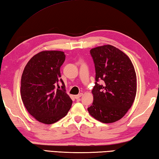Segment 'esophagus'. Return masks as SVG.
Returning <instances> with one entry per match:
<instances>
[{
  "instance_id": "34e87169",
  "label": "esophagus",
  "mask_w": 159,
  "mask_h": 159,
  "mask_svg": "<svg viewBox=\"0 0 159 159\" xmlns=\"http://www.w3.org/2000/svg\"><path fill=\"white\" fill-rule=\"evenodd\" d=\"M81 96H83V93H80L79 94H77V95H75V98H76V99H79Z\"/></svg>"
}]
</instances>
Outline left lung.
Wrapping results in <instances>:
<instances>
[{
    "mask_svg": "<svg viewBox=\"0 0 159 159\" xmlns=\"http://www.w3.org/2000/svg\"><path fill=\"white\" fill-rule=\"evenodd\" d=\"M96 76L89 115L103 123H112L131 107L137 90V79L131 60L119 48L107 44L90 50ZM99 80L103 86L98 84Z\"/></svg>",
    "mask_w": 159,
    "mask_h": 159,
    "instance_id": "obj_1",
    "label": "left lung"
}]
</instances>
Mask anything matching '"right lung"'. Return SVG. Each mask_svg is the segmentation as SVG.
<instances>
[{
  "mask_svg": "<svg viewBox=\"0 0 159 159\" xmlns=\"http://www.w3.org/2000/svg\"><path fill=\"white\" fill-rule=\"evenodd\" d=\"M65 60L64 52L43 51L32 57L23 71V103L32 116L45 125L53 124L64 117L72 104L60 79V67ZM60 81L63 84L62 89L58 85Z\"/></svg>",
  "mask_w": 159,
  "mask_h": 159,
  "instance_id": "obj_1",
  "label": "right lung"
}]
</instances>
